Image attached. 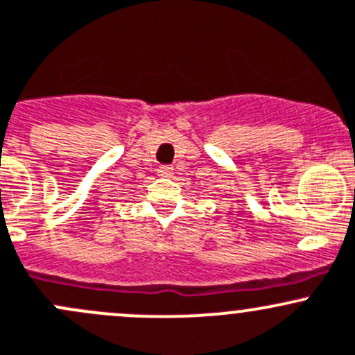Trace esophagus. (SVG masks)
I'll use <instances>...</instances> for the list:
<instances>
[{
	"instance_id": "1",
	"label": "esophagus",
	"mask_w": 355,
	"mask_h": 355,
	"mask_svg": "<svg viewBox=\"0 0 355 355\" xmlns=\"http://www.w3.org/2000/svg\"><path fill=\"white\" fill-rule=\"evenodd\" d=\"M160 178H171L174 174V169L171 166H162L159 171H157Z\"/></svg>"
}]
</instances>
